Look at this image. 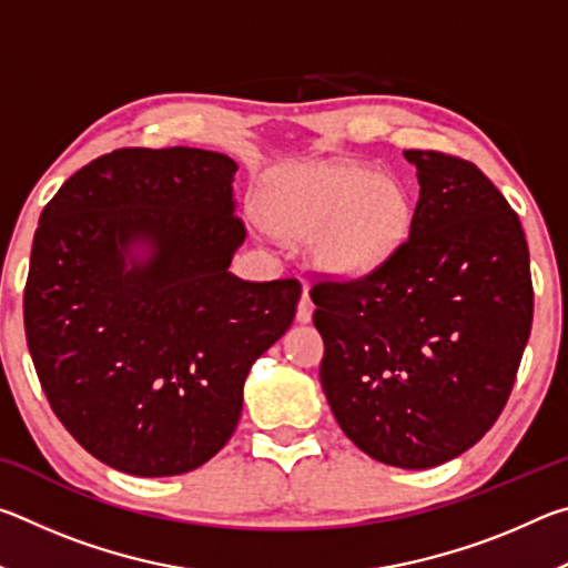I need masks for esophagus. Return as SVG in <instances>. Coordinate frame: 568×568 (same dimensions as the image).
<instances>
[{
  "instance_id": "1",
  "label": "esophagus",
  "mask_w": 568,
  "mask_h": 568,
  "mask_svg": "<svg viewBox=\"0 0 568 568\" xmlns=\"http://www.w3.org/2000/svg\"><path fill=\"white\" fill-rule=\"evenodd\" d=\"M313 311H315V305L311 301V295H307V291H303L301 303H297V311H295L297 323H311L313 321Z\"/></svg>"
}]
</instances>
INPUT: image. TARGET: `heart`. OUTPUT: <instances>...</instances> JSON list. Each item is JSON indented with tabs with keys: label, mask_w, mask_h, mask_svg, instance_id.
Listing matches in <instances>:
<instances>
[{
	"label": "heart",
	"mask_w": 568,
	"mask_h": 568,
	"mask_svg": "<svg viewBox=\"0 0 568 568\" xmlns=\"http://www.w3.org/2000/svg\"><path fill=\"white\" fill-rule=\"evenodd\" d=\"M410 190L351 162H313L275 172L263 190L261 217L273 233L313 237V261L335 277H363L406 245Z\"/></svg>",
	"instance_id": "1"
}]
</instances>
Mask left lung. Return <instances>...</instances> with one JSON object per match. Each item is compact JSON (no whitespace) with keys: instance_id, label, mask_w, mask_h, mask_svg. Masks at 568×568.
Here are the masks:
<instances>
[{"instance_id":"1","label":"left lung","mask_w":568,"mask_h":568,"mask_svg":"<svg viewBox=\"0 0 568 568\" xmlns=\"http://www.w3.org/2000/svg\"><path fill=\"white\" fill-rule=\"evenodd\" d=\"M420 195L386 265L311 287L321 383L343 434L398 468L478 444L511 396L534 321L521 220L474 162L406 150Z\"/></svg>"}]
</instances>
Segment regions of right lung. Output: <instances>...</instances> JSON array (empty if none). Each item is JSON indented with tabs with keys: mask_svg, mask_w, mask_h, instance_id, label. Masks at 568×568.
Segmentation results:
<instances>
[{
	"mask_svg": "<svg viewBox=\"0 0 568 568\" xmlns=\"http://www.w3.org/2000/svg\"><path fill=\"white\" fill-rule=\"evenodd\" d=\"M235 172L210 150L122 148L42 210L27 345L54 416L122 474L178 476L213 458L237 426L250 365L295 318V277L227 271L245 240Z\"/></svg>",
	"mask_w": 568,
	"mask_h": 568,
	"instance_id": "1",
	"label": "right lung"
}]
</instances>
